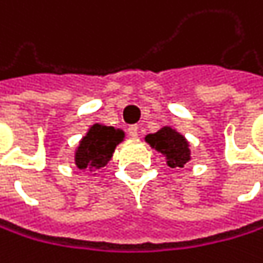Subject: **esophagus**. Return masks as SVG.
<instances>
[{"label":"esophagus","mask_w":263,"mask_h":263,"mask_svg":"<svg viewBox=\"0 0 263 263\" xmlns=\"http://www.w3.org/2000/svg\"><path fill=\"white\" fill-rule=\"evenodd\" d=\"M127 134L133 137V139H136L137 136H139V126H129V129H127Z\"/></svg>","instance_id":"1"}]
</instances>
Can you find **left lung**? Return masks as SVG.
I'll return each instance as SVG.
<instances>
[{
	"instance_id": "1",
	"label": "left lung",
	"mask_w": 263,
	"mask_h": 263,
	"mask_svg": "<svg viewBox=\"0 0 263 263\" xmlns=\"http://www.w3.org/2000/svg\"><path fill=\"white\" fill-rule=\"evenodd\" d=\"M145 142L155 148L166 160L170 168H184L191 160V148L187 139L178 133L176 129L170 126H163L154 134L145 136Z\"/></svg>"
}]
</instances>
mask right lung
<instances>
[{"label": "right lung", "instance_id": "add662e5", "mask_svg": "<svg viewBox=\"0 0 263 263\" xmlns=\"http://www.w3.org/2000/svg\"><path fill=\"white\" fill-rule=\"evenodd\" d=\"M124 140V130L115 129L113 126L93 124L87 130V134L79 142L74 163L79 170L97 171L108 165L111 160L115 148Z\"/></svg>", "mask_w": 263, "mask_h": 263}]
</instances>
